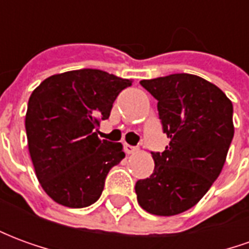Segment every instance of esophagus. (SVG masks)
<instances>
[{
    "label": "esophagus",
    "instance_id": "1",
    "mask_svg": "<svg viewBox=\"0 0 249 249\" xmlns=\"http://www.w3.org/2000/svg\"><path fill=\"white\" fill-rule=\"evenodd\" d=\"M124 151L126 152L128 155H130V153H135V152L137 151V148H136V146L129 145V144H125V145H124Z\"/></svg>",
    "mask_w": 249,
    "mask_h": 249
}]
</instances>
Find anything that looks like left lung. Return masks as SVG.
Returning a JSON list of instances; mask_svg holds the SVG:
<instances>
[{
    "mask_svg": "<svg viewBox=\"0 0 249 249\" xmlns=\"http://www.w3.org/2000/svg\"><path fill=\"white\" fill-rule=\"evenodd\" d=\"M140 84L157 100L169 145L152 152L155 169L136 183L137 201L149 213L173 216L196 205L219 178L235 133L233 107L221 89L195 74Z\"/></svg>",
    "mask_w": 249,
    "mask_h": 249,
    "instance_id": "8db88e82",
    "label": "left lung"
}]
</instances>
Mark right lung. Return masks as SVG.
Instances as JSON below:
<instances>
[{
    "label": "right lung",
    "instance_id": "obj_1",
    "mask_svg": "<svg viewBox=\"0 0 249 249\" xmlns=\"http://www.w3.org/2000/svg\"><path fill=\"white\" fill-rule=\"evenodd\" d=\"M132 80L98 69L48 77L28 103L25 128L36 176L46 195L69 208L96 203L110 168L125 157L121 142L100 140L97 128Z\"/></svg>",
    "mask_w": 249,
    "mask_h": 249
}]
</instances>
